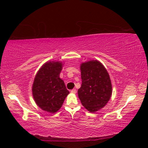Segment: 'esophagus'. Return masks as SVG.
I'll use <instances>...</instances> for the list:
<instances>
[{
    "instance_id": "1",
    "label": "esophagus",
    "mask_w": 148,
    "mask_h": 148,
    "mask_svg": "<svg viewBox=\"0 0 148 148\" xmlns=\"http://www.w3.org/2000/svg\"><path fill=\"white\" fill-rule=\"evenodd\" d=\"M71 92H72V93H73V94H75L76 92V89H74L71 90Z\"/></svg>"
}]
</instances>
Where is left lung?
<instances>
[{"label":"left lung","instance_id":"obj_1","mask_svg":"<svg viewBox=\"0 0 148 148\" xmlns=\"http://www.w3.org/2000/svg\"><path fill=\"white\" fill-rule=\"evenodd\" d=\"M82 83L77 91L82 104L94 113L106 106L111 98L112 87L107 70L101 62L91 60L80 64Z\"/></svg>","mask_w":148,"mask_h":148}]
</instances>
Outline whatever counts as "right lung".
Returning a JSON list of instances; mask_svg holds the SVG:
<instances>
[{
	"label": "right lung",
	"mask_w": 148,
	"mask_h": 148,
	"mask_svg": "<svg viewBox=\"0 0 148 148\" xmlns=\"http://www.w3.org/2000/svg\"><path fill=\"white\" fill-rule=\"evenodd\" d=\"M62 66L61 61L46 62L37 72L32 84V96L37 106L50 114L61 108L69 94L59 77Z\"/></svg>",
	"instance_id": "1"
}]
</instances>
